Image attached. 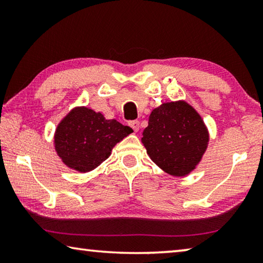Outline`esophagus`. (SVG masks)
Returning <instances> with one entry per match:
<instances>
[{
	"instance_id": "obj_1",
	"label": "esophagus",
	"mask_w": 263,
	"mask_h": 263,
	"mask_svg": "<svg viewBox=\"0 0 263 263\" xmlns=\"http://www.w3.org/2000/svg\"><path fill=\"white\" fill-rule=\"evenodd\" d=\"M128 125H130L136 132L139 130V121H130L128 122Z\"/></svg>"
}]
</instances>
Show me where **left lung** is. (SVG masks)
<instances>
[{
	"mask_svg": "<svg viewBox=\"0 0 263 263\" xmlns=\"http://www.w3.org/2000/svg\"><path fill=\"white\" fill-rule=\"evenodd\" d=\"M141 140L160 168L184 176L201 161L209 133L194 108L185 102H171L152 111Z\"/></svg>",
	"mask_w": 263,
	"mask_h": 263,
	"instance_id": "8db88e82",
	"label": "left lung"
}]
</instances>
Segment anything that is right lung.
<instances>
[{"mask_svg": "<svg viewBox=\"0 0 263 263\" xmlns=\"http://www.w3.org/2000/svg\"><path fill=\"white\" fill-rule=\"evenodd\" d=\"M132 132L116 119L101 112L78 108L66 116L55 131V149L68 167L89 172L109 157L111 149Z\"/></svg>", "mask_w": 263, "mask_h": 263, "instance_id": "obj_1", "label": "right lung"}]
</instances>
